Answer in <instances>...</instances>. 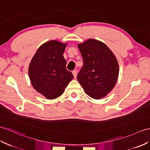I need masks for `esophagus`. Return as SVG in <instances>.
Instances as JSON below:
<instances>
[{
    "instance_id": "obj_1",
    "label": "esophagus",
    "mask_w": 150,
    "mask_h": 150,
    "mask_svg": "<svg viewBox=\"0 0 150 150\" xmlns=\"http://www.w3.org/2000/svg\"><path fill=\"white\" fill-rule=\"evenodd\" d=\"M72 73H73V76H74V78L77 77V70H76V69L73 70V71H72Z\"/></svg>"
}]
</instances>
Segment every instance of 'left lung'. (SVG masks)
I'll return each mask as SVG.
<instances>
[{
	"label": "left lung",
	"instance_id": "obj_1",
	"mask_svg": "<svg viewBox=\"0 0 150 150\" xmlns=\"http://www.w3.org/2000/svg\"><path fill=\"white\" fill-rule=\"evenodd\" d=\"M78 47L83 66L77 80L90 97L103 98L112 90L117 81L119 69L116 57L106 44L97 40L89 39Z\"/></svg>",
	"mask_w": 150,
	"mask_h": 150
}]
</instances>
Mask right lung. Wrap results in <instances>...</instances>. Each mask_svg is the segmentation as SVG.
Listing matches in <instances>:
<instances>
[{
    "mask_svg": "<svg viewBox=\"0 0 150 150\" xmlns=\"http://www.w3.org/2000/svg\"><path fill=\"white\" fill-rule=\"evenodd\" d=\"M66 45L57 40L44 43L30 64L28 73L31 84L47 99L60 96L74 77L66 69V60L63 57Z\"/></svg>",
    "mask_w": 150,
    "mask_h": 150,
    "instance_id": "add662e5",
    "label": "right lung"
}]
</instances>
